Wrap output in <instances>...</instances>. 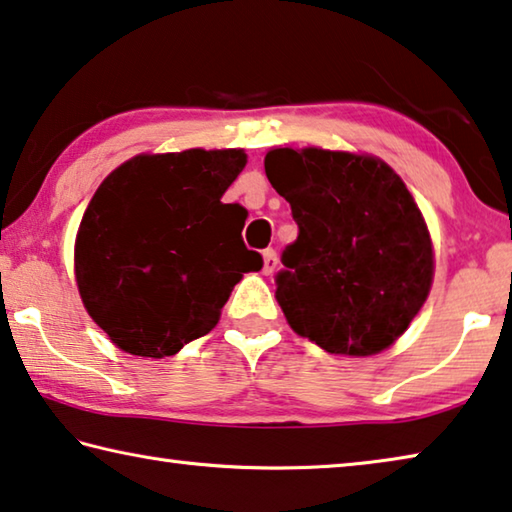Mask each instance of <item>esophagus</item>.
Listing matches in <instances>:
<instances>
[{"label": "esophagus", "mask_w": 512, "mask_h": 512, "mask_svg": "<svg viewBox=\"0 0 512 512\" xmlns=\"http://www.w3.org/2000/svg\"><path fill=\"white\" fill-rule=\"evenodd\" d=\"M277 263H279L277 251H274V249H265V251H263V272H265V274H272L274 270H277Z\"/></svg>", "instance_id": "esophagus-1"}]
</instances>
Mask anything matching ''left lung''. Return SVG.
Returning <instances> with one entry per match:
<instances>
[{
  "instance_id": "8db88e82",
  "label": "left lung",
  "mask_w": 512,
  "mask_h": 512,
  "mask_svg": "<svg viewBox=\"0 0 512 512\" xmlns=\"http://www.w3.org/2000/svg\"><path fill=\"white\" fill-rule=\"evenodd\" d=\"M265 174L300 229L274 277L290 327L332 355L389 348L426 302L435 267L403 180L375 157L322 148H274Z\"/></svg>"
}]
</instances>
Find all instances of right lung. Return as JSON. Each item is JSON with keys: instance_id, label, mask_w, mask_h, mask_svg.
Returning <instances> with one entry per match:
<instances>
[{"instance_id": "1", "label": "right lung", "mask_w": 512, "mask_h": 512, "mask_svg": "<svg viewBox=\"0 0 512 512\" xmlns=\"http://www.w3.org/2000/svg\"><path fill=\"white\" fill-rule=\"evenodd\" d=\"M242 151L139 155L93 194L75 242V274L93 322L137 357L176 355L206 336L263 256L242 242L247 210L222 203Z\"/></svg>"}]
</instances>
